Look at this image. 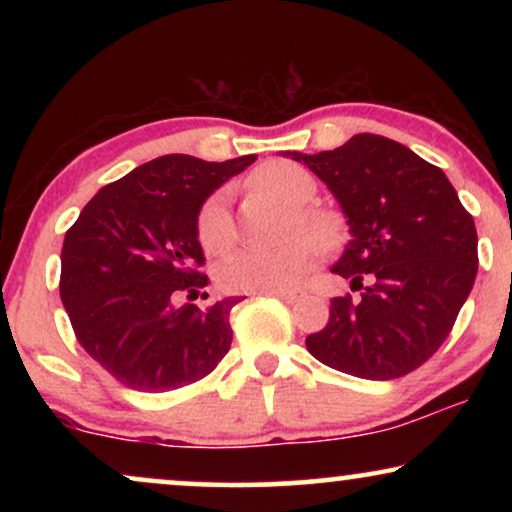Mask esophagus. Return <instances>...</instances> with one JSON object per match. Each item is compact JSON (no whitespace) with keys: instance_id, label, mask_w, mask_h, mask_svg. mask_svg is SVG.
Returning a JSON list of instances; mask_svg holds the SVG:
<instances>
[{"instance_id":"34e87169","label":"esophagus","mask_w":512,"mask_h":512,"mask_svg":"<svg viewBox=\"0 0 512 512\" xmlns=\"http://www.w3.org/2000/svg\"><path fill=\"white\" fill-rule=\"evenodd\" d=\"M268 296H275L279 300H284V303L293 305V303H298V300H303L305 293L298 289H286V291H272V293H268Z\"/></svg>"}]
</instances>
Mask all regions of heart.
<instances>
[{"label":"heart","mask_w":512,"mask_h":512,"mask_svg":"<svg viewBox=\"0 0 512 512\" xmlns=\"http://www.w3.org/2000/svg\"><path fill=\"white\" fill-rule=\"evenodd\" d=\"M258 191L300 207L296 219L307 233L275 249H237L216 268V282L230 293H272L293 289L321 258V247L331 249L340 242L342 223L331 209L303 207L317 193V181L307 170L289 160H270L251 174ZM195 235L207 254H221L233 244L235 228L226 198L216 193L205 200L195 219Z\"/></svg>","instance_id":"obj_1"}]
</instances>
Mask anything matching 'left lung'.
<instances>
[{
    "label": "left lung",
    "mask_w": 512,
    "mask_h": 512,
    "mask_svg": "<svg viewBox=\"0 0 512 512\" xmlns=\"http://www.w3.org/2000/svg\"><path fill=\"white\" fill-rule=\"evenodd\" d=\"M328 186L347 216L333 265L359 300H331L307 352L340 373L394 380L429 361L450 335L478 275V233L440 167L408 146L361 132L314 156L286 151Z\"/></svg>",
    "instance_id": "obj_1"
}]
</instances>
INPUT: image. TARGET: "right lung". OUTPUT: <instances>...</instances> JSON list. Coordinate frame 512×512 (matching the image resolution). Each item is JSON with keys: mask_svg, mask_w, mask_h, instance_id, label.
<instances>
[{"mask_svg": "<svg viewBox=\"0 0 512 512\" xmlns=\"http://www.w3.org/2000/svg\"><path fill=\"white\" fill-rule=\"evenodd\" d=\"M170 153L104 186L62 244L60 298L81 347L128 389L160 394L198 382L228 354L223 298L200 310L207 275L195 219L209 195L254 163ZM207 296V293H202Z\"/></svg>", "mask_w": 512, "mask_h": 512, "instance_id": "add662e5", "label": "right lung"}]
</instances>
